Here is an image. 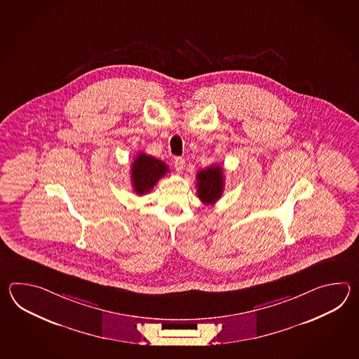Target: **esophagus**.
Instances as JSON below:
<instances>
[{
  "label": "esophagus",
  "mask_w": 359,
  "mask_h": 359,
  "mask_svg": "<svg viewBox=\"0 0 359 359\" xmlns=\"http://www.w3.org/2000/svg\"><path fill=\"white\" fill-rule=\"evenodd\" d=\"M173 164H175V168H176L177 172H182L183 168H184V159H182V158H175Z\"/></svg>",
  "instance_id": "1"
}]
</instances>
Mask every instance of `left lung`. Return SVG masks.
I'll list each match as a JSON object with an SVG mask.
<instances>
[{"label": "left lung", "instance_id": "left-lung-1", "mask_svg": "<svg viewBox=\"0 0 359 359\" xmlns=\"http://www.w3.org/2000/svg\"><path fill=\"white\" fill-rule=\"evenodd\" d=\"M198 196L206 205H213L221 198L224 189L223 170L218 164L203 169L196 175Z\"/></svg>", "mask_w": 359, "mask_h": 359}]
</instances>
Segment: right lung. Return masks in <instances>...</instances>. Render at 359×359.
<instances>
[{
    "mask_svg": "<svg viewBox=\"0 0 359 359\" xmlns=\"http://www.w3.org/2000/svg\"><path fill=\"white\" fill-rule=\"evenodd\" d=\"M168 165L164 161L146 154H138L130 168V181L137 195H145L153 190L156 182L168 173Z\"/></svg>",
    "mask_w": 359,
    "mask_h": 359,
    "instance_id": "obj_1",
    "label": "right lung"
}]
</instances>
